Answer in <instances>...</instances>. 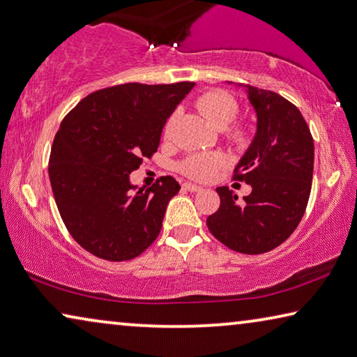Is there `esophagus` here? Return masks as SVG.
Segmentation results:
<instances>
[{"mask_svg":"<svg viewBox=\"0 0 357 357\" xmlns=\"http://www.w3.org/2000/svg\"><path fill=\"white\" fill-rule=\"evenodd\" d=\"M183 188H184L185 190H190V192H199V190H202L200 185L192 184V183H184Z\"/></svg>","mask_w":357,"mask_h":357,"instance_id":"obj_1","label":"esophagus"}]
</instances>
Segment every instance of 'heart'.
Listing matches in <instances>:
<instances>
[{
  "label": "heart",
  "instance_id": "b5f03b06",
  "mask_svg": "<svg viewBox=\"0 0 357 357\" xmlns=\"http://www.w3.org/2000/svg\"><path fill=\"white\" fill-rule=\"evenodd\" d=\"M197 109L202 115L205 116L210 123L218 128V130H225V128L229 126L234 120L237 119L241 107H238V102L236 98L225 91H208L202 94L199 99H197ZM173 121L174 116H169L167 125L163 128L165 137H169L173 131ZM227 136L234 142H242L243 137H245V131L238 126H232L227 130ZM225 157L221 153L216 152H200V153H192V155L185 157L179 165L181 173L185 174V176L195 181H208L215 176L218 169H220L222 165H225Z\"/></svg>",
  "mask_w": 357,
  "mask_h": 357
}]
</instances>
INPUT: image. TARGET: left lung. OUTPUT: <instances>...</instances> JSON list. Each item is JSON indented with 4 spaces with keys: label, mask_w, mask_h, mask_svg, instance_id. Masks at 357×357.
Here are the masks:
<instances>
[{
    "label": "left lung",
    "mask_w": 357,
    "mask_h": 357,
    "mask_svg": "<svg viewBox=\"0 0 357 357\" xmlns=\"http://www.w3.org/2000/svg\"><path fill=\"white\" fill-rule=\"evenodd\" d=\"M247 91L257 110L258 130L232 179L252 185V194L238 204L227 185L216 188L221 204L206 218V226L234 252L261 255L285 242L305 215L314 141L301 112L290 100L255 86H247Z\"/></svg>",
    "instance_id": "left-lung-1"
}]
</instances>
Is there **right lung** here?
Masks as SVG:
<instances>
[{
  "label": "right lung",
  "mask_w": 357,
  "mask_h": 357,
  "mask_svg": "<svg viewBox=\"0 0 357 357\" xmlns=\"http://www.w3.org/2000/svg\"><path fill=\"white\" fill-rule=\"evenodd\" d=\"M194 84H116L63 116L51 147V188L67 231L94 257L128 261L160 234L179 183L163 176L135 192L130 173L157 152L168 116Z\"/></svg>",
  "instance_id": "add662e5"
}]
</instances>
